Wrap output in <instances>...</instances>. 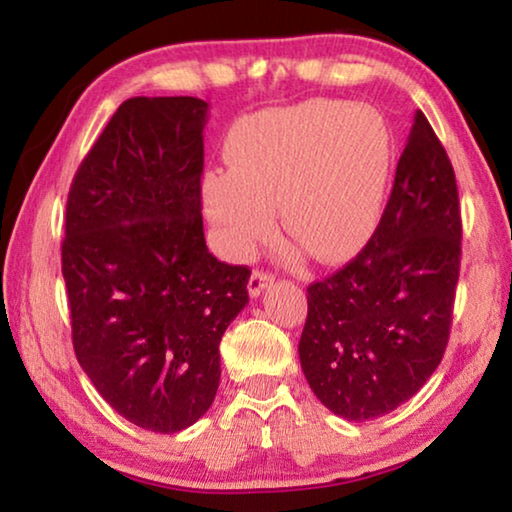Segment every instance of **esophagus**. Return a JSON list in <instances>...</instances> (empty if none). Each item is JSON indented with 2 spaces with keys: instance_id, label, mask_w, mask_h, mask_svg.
Listing matches in <instances>:
<instances>
[{
  "instance_id": "obj_1",
  "label": "esophagus",
  "mask_w": 512,
  "mask_h": 512,
  "mask_svg": "<svg viewBox=\"0 0 512 512\" xmlns=\"http://www.w3.org/2000/svg\"><path fill=\"white\" fill-rule=\"evenodd\" d=\"M273 285V275L271 273H264V271H253L248 280V294L257 298L264 294V289H269Z\"/></svg>"
}]
</instances>
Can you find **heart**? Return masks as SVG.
Returning a JSON list of instances; mask_svg holds the SVG:
<instances>
[{
  "mask_svg": "<svg viewBox=\"0 0 512 512\" xmlns=\"http://www.w3.org/2000/svg\"><path fill=\"white\" fill-rule=\"evenodd\" d=\"M227 170L202 182V202L218 248L243 257L275 230L307 257L344 262L369 241L383 214L394 139L378 111L339 100H310L262 111L232 129Z\"/></svg>",
  "mask_w": 512,
  "mask_h": 512,
  "instance_id": "obj_1",
  "label": "heart"
}]
</instances>
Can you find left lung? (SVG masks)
I'll list each match as a JSON object with an SVG mask.
<instances>
[{
	"label": "left lung",
	"instance_id": "8db88e82",
	"mask_svg": "<svg viewBox=\"0 0 512 512\" xmlns=\"http://www.w3.org/2000/svg\"><path fill=\"white\" fill-rule=\"evenodd\" d=\"M460 237L453 166L417 111L373 237L342 271L307 287L300 367L330 412L383 417L433 376L449 342Z\"/></svg>",
	"mask_w": 512,
	"mask_h": 512
}]
</instances>
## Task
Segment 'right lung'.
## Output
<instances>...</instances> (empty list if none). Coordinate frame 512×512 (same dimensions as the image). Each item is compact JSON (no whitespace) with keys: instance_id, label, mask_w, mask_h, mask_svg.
Instances as JSON below:
<instances>
[{"instance_id":"obj_1","label":"right lung","mask_w":512,"mask_h":512,"mask_svg":"<svg viewBox=\"0 0 512 512\" xmlns=\"http://www.w3.org/2000/svg\"><path fill=\"white\" fill-rule=\"evenodd\" d=\"M198 97H132L70 186L61 246L75 355L120 417L177 433L221 380L223 332L248 303V266L209 253L202 230Z\"/></svg>"}]
</instances>
